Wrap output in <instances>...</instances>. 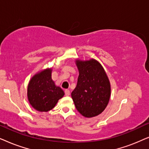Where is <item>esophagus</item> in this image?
<instances>
[{"label": "esophagus", "mask_w": 149, "mask_h": 149, "mask_svg": "<svg viewBox=\"0 0 149 149\" xmlns=\"http://www.w3.org/2000/svg\"><path fill=\"white\" fill-rule=\"evenodd\" d=\"M65 93L66 96H69V95H70V91L68 90V89H66V90L65 91Z\"/></svg>", "instance_id": "obj_1"}]
</instances>
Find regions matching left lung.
I'll list each match as a JSON object with an SVG mask.
<instances>
[{
	"mask_svg": "<svg viewBox=\"0 0 149 149\" xmlns=\"http://www.w3.org/2000/svg\"><path fill=\"white\" fill-rule=\"evenodd\" d=\"M79 76L76 87L71 93L77 110L91 118L106 108L110 97V84L104 68L95 59L76 61Z\"/></svg>",
	"mask_w": 149,
	"mask_h": 149,
	"instance_id": "8db88e82",
	"label": "left lung"
}]
</instances>
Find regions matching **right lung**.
<instances>
[{
    "label": "right lung",
    "mask_w": 149,
    "mask_h": 149,
    "mask_svg": "<svg viewBox=\"0 0 149 149\" xmlns=\"http://www.w3.org/2000/svg\"><path fill=\"white\" fill-rule=\"evenodd\" d=\"M52 69H46L35 75L28 86V99L35 110L47 112L56 106L64 96L61 88L56 86L52 79Z\"/></svg>",
    "instance_id": "1"
}]
</instances>
